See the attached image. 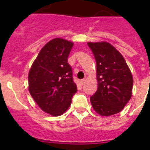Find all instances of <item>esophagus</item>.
Segmentation results:
<instances>
[{
    "label": "esophagus",
    "mask_w": 150,
    "mask_h": 150,
    "mask_svg": "<svg viewBox=\"0 0 150 150\" xmlns=\"http://www.w3.org/2000/svg\"><path fill=\"white\" fill-rule=\"evenodd\" d=\"M86 83V79H83L80 80V84L81 85H84Z\"/></svg>",
    "instance_id": "obj_1"
}]
</instances>
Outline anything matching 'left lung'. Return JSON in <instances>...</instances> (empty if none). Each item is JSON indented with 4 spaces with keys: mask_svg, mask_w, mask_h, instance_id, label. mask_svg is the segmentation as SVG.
<instances>
[{
    "mask_svg": "<svg viewBox=\"0 0 150 150\" xmlns=\"http://www.w3.org/2000/svg\"><path fill=\"white\" fill-rule=\"evenodd\" d=\"M97 64L98 89L90 98L93 109L101 116L120 112L132 98L133 77L126 62L107 42L87 43Z\"/></svg>",
    "mask_w": 150,
    "mask_h": 150,
    "instance_id": "8db88e82",
    "label": "left lung"
}]
</instances>
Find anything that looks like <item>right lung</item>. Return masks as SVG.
Here are the masks:
<instances>
[{
    "instance_id": "add662e5",
    "label": "right lung",
    "mask_w": 150,
    "mask_h": 150,
    "mask_svg": "<svg viewBox=\"0 0 150 150\" xmlns=\"http://www.w3.org/2000/svg\"><path fill=\"white\" fill-rule=\"evenodd\" d=\"M74 43L55 38L40 51L28 74L29 92L42 110L61 116L71 104L77 87L67 58Z\"/></svg>"
}]
</instances>
